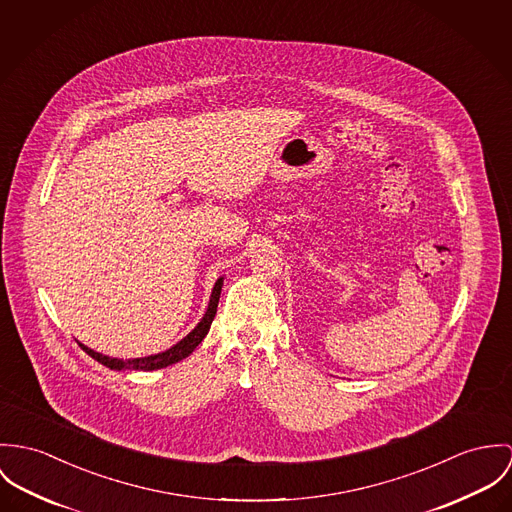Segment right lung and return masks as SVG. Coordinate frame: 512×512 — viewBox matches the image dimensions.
<instances>
[{"label": "right lung", "mask_w": 512, "mask_h": 512, "mask_svg": "<svg viewBox=\"0 0 512 512\" xmlns=\"http://www.w3.org/2000/svg\"><path fill=\"white\" fill-rule=\"evenodd\" d=\"M222 284H224V279H218V283L214 284L208 310H206L204 318L200 320V324H198L184 340L178 341L176 345H172L171 349H167V351H163V353L123 361V359H114V357L102 355V353H98V351H94V349H90V347H86V345H82V343H80V347H82L90 357H94L96 361H100L102 365H106V367H110V369H115V371H121V369L155 371V369H163V367L172 365V363H178L180 359L188 357V355L196 349V345L206 338V334H208V330H210V326H212V320H214V316H216V312H218V302H220Z\"/></svg>", "instance_id": "obj_1"}]
</instances>
